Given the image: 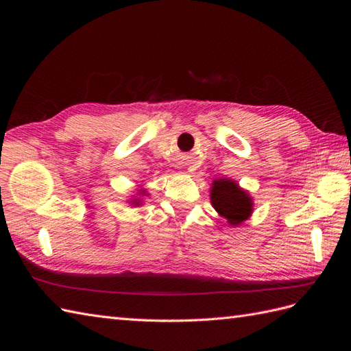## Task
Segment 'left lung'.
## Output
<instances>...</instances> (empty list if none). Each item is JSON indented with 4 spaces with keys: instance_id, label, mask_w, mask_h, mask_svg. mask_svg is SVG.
Wrapping results in <instances>:
<instances>
[{
    "instance_id": "8db88e82",
    "label": "left lung",
    "mask_w": 351,
    "mask_h": 351,
    "mask_svg": "<svg viewBox=\"0 0 351 351\" xmlns=\"http://www.w3.org/2000/svg\"><path fill=\"white\" fill-rule=\"evenodd\" d=\"M210 204L232 227L247 221L253 214V197L232 178H217L210 186Z\"/></svg>"
}]
</instances>
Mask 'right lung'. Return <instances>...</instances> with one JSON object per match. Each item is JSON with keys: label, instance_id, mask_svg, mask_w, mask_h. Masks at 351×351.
I'll list each match as a JSON object with an SVG mask.
<instances>
[{"label": "right lung", "instance_id": "right-lung-1", "mask_svg": "<svg viewBox=\"0 0 351 351\" xmlns=\"http://www.w3.org/2000/svg\"><path fill=\"white\" fill-rule=\"evenodd\" d=\"M143 196H147V192H146V189H137V193H134V195H132V199H129V204L130 205H133V206H141V205H143Z\"/></svg>", "mask_w": 351, "mask_h": 351}]
</instances>
